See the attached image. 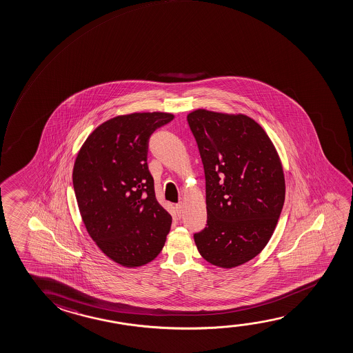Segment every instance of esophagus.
Instances as JSON below:
<instances>
[{
  "label": "esophagus",
  "instance_id": "obj_1",
  "mask_svg": "<svg viewBox=\"0 0 353 353\" xmlns=\"http://www.w3.org/2000/svg\"><path fill=\"white\" fill-rule=\"evenodd\" d=\"M182 208H183V204H182V203H179V204H176V210H177V215L181 216V214H182Z\"/></svg>",
  "mask_w": 353,
  "mask_h": 353
}]
</instances>
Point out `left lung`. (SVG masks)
I'll return each instance as SVG.
<instances>
[{"mask_svg": "<svg viewBox=\"0 0 353 353\" xmlns=\"http://www.w3.org/2000/svg\"><path fill=\"white\" fill-rule=\"evenodd\" d=\"M204 165L208 221L195 233L200 255L232 268L267 245L285 199L281 159L255 120L198 109L187 117Z\"/></svg>", "mask_w": 353, "mask_h": 353, "instance_id": "left-lung-1", "label": "left lung"}]
</instances>
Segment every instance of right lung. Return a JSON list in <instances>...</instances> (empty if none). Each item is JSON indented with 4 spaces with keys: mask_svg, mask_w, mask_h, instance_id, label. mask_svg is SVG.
I'll list each match as a JSON object with an SVG mask.
<instances>
[{
    "mask_svg": "<svg viewBox=\"0 0 353 353\" xmlns=\"http://www.w3.org/2000/svg\"><path fill=\"white\" fill-rule=\"evenodd\" d=\"M172 119L157 112L110 119L88 136L74 163L72 184L87 232L121 266L153 261L169 234L172 217L155 198L147 155L152 133Z\"/></svg>",
    "mask_w": 353,
    "mask_h": 353,
    "instance_id": "add662e5",
    "label": "right lung"
}]
</instances>
